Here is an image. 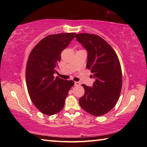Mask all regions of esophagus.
Wrapping results in <instances>:
<instances>
[{
  "label": "esophagus",
  "instance_id": "esophagus-1",
  "mask_svg": "<svg viewBox=\"0 0 147 147\" xmlns=\"http://www.w3.org/2000/svg\"><path fill=\"white\" fill-rule=\"evenodd\" d=\"M81 85V83L78 82H74V85L75 86H80Z\"/></svg>",
  "mask_w": 147,
  "mask_h": 147
}]
</instances>
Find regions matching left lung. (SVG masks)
<instances>
[{
    "instance_id": "obj_1",
    "label": "left lung",
    "mask_w": 147,
    "mask_h": 147,
    "mask_svg": "<svg viewBox=\"0 0 147 147\" xmlns=\"http://www.w3.org/2000/svg\"><path fill=\"white\" fill-rule=\"evenodd\" d=\"M75 38L88 51L86 67L95 78L92 88L82 85L85 94L79 104L88 113L100 116L111 111L119 98L123 84L120 62L114 50L100 36L85 33Z\"/></svg>"
}]
</instances>
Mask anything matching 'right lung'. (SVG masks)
<instances>
[{
  "label": "right lung",
  "instance_id": "obj_1",
  "mask_svg": "<svg viewBox=\"0 0 147 147\" xmlns=\"http://www.w3.org/2000/svg\"><path fill=\"white\" fill-rule=\"evenodd\" d=\"M75 33L49 35L34 47L28 59L26 83L33 104L42 114L52 115L63 109L72 80H64L54 73L61 52L75 36Z\"/></svg>",
  "mask_w": 147,
  "mask_h": 147
}]
</instances>
